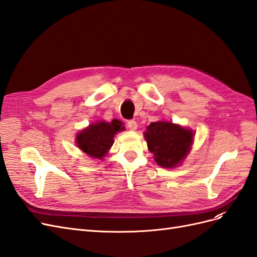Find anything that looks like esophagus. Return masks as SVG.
<instances>
[{
    "mask_svg": "<svg viewBox=\"0 0 257 257\" xmlns=\"http://www.w3.org/2000/svg\"><path fill=\"white\" fill-rule=\"evenodd\" d=\"M126 125H127V127L131 131H135L137 128V126H138V124H137V122L135 120H128L127 123H126Z\"/></svg>",
    "mask_w": 257,
    "mask_h": 257,
    "instance_id": "obj_1",
    "label": "esophagus"
}]
</instances>
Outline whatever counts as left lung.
I'll return each instance as SVG.
<instances>
[{
    "label": "left lung",
    "mask_w": 257,
    "mask_h": 257,
    "mask_svg": "<svg viewBox=\"0 0 257 257\" xmlns=\"http://www.w3.org/2000/svg\"><path fill=\"white\" fill-rule=\"evenodd\" d=\"M145 138L148 149L153 153L158 165L163 168H175L188 157L194 132L172 122L158 121L147 126Z\"/></svg>",
    "instance_id": "8db88e82"
}]
</instances>
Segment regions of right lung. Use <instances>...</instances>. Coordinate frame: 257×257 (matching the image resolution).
<instances>
[{"instance_id":"right-lung-1","label":"right lung","mask_w":257,"mask_h":257,"mask_svg":"<svg viewBox=\"0 0 257 257\" xmlns=\"http://www.w3.org/2000/svg\"><path fill=\"white\" fill-rule=\"evenodd\" d=\"M121 131H124V126L120 120L97 121L77 134L76 144L89 157L102 160L113 145L114 135Z\"/></svg>"}]
</instances>
